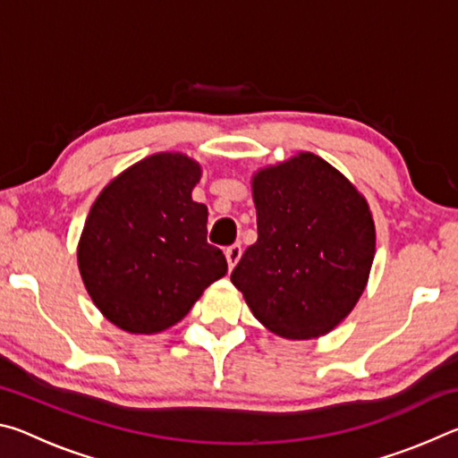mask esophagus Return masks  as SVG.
I'll list each match as a JSON object with an SVG mask.
<instances>
[{
	"mask_svg": "<svg viewBox=\"0 0 458 458\" xmlns=\"http://www.w3.org/2000/svg\"><path fill=\"white\" fill-rule=\"evenodd\" d=\"M240 257H242V246L240 244H232L226 248V260H228V267L234 268L238 265Z\"/></svg>",
	"mask_w": 458,
	"mask_h": 458,
	"instance_id": "esophagus-1",
	"label": "esophagus"
}]
</instances>
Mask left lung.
<instances>
[{
    "instance_id": "left-lung-1",
    "label": "left lung",
    "mask_w": 458,
    "mask_h": 458,
    "mask_svg": "<svg viewBox=\"0 0 458 458\" xmlns=\"http://www.w3.org/2000/svg\"><path fill=\"white\" fill-rule=\"evenodd\" d=\"M252 198L259 240L232 270V283L276 335H325L368 284L376 228L366 198L313 153L254 174Z\"/></svg>"
}]
</instances>
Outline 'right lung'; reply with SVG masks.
Returning a JSON list of instances; mask_svg holds the SVG:
<instances>
[{
  "mask_svg": "<svg viewBox=\"0 0 458 458\" xmlns=\"http://www.w3.org/2000/svg\"><path fill=\"white\" fill-rule=\"evenodd\" d=\"M201 177L183 153H157L100 191L84 222L79 268L92 303L129 333L182 321L208 286L228 273L208 244V208L191 199Z\"/></svg>",
  "mask_w": 458,
  "mask_h": 458,
  "instance_id": "add662e5",
  "label": "right lung"
}]
</instances>
